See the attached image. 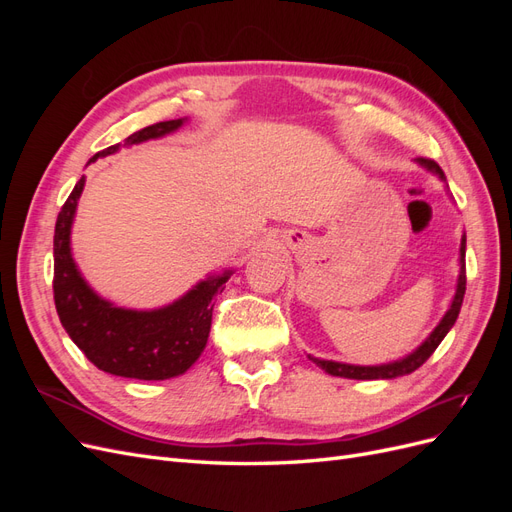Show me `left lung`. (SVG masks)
I'll use <instances>...</instances> for the list:
<instances>
[{
  "instance_id": "obj_1",
  "label": "left lung",
  "mask_w": 512,
  "mask_h": 512,
  "mask_svg": "<svg viewBox=\"0 0 512 512\" xmlns=\"http://www.w3.org/2000/svg\"><path fill=\"white\" fill-rule=\"evenodd\" d=\"M416 162L423 164L429 170H433V173L440 175V179H444L442 168L431 158H416ZM463 294H466V239H461V273H459V284H457L453 305L446 312V316L442 318V322L436 327V331L429 335L427 342L416 352H412L410 356H406V359H401V361H395V363H389V365H378V367H359V365H346V363H335V361H322V359H314V356H309V359H312L318 367H322L331 376H342V378H352V380H382V378L389 380V378L412 374L414 369L421 367L429 359V356L436 352V348L440 346L444 335L451 331V327L459 316Z\"/></svg>"
}]
</instances>
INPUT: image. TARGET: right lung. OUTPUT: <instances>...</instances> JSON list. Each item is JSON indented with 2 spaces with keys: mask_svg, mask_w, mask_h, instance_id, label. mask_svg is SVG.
I'll use <instances>...</instances> for the list:
<instances>
[{
  "mask_svg": "<svg viewBox=\"0 0 512 512\" xmlns=\"http://www.w3.org/2000/svg\"><path fill=\"white\" fill-rule=\"evenodd\" d=\"M181 123V119L153 123L128 136L126 143L164 136ZM117 149L119 145L106 147L89 162ZM83 185V179L74 185L55 224L53 297L61 324L87 359L106 374L138 380H166L183 374L205 350L215 297L224 290L228 273L209 277L177 303L156 312L113 307L85 284L70 256V226Z\"/></svg>",
  "mask_w": 512,
  "mask_h": 512,
  "instance_id": "add662e5",
  "label": "right lung"
}]
</instances>
